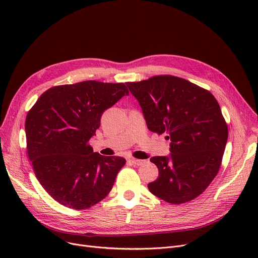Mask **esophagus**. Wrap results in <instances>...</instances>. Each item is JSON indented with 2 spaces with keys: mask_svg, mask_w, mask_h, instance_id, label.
I'll return each instance as SVG.
<instances>
[{
  "mask_svg": "<svg viewBox=\"0 0 258 258\" xmlns=\"http://www.w3.org/2000/svg\"><path fill=\"white\" fill-rule=\"evenodd\" d=\"M130 161L135 165H142V164H144L145 162H146L145 160H139V159H135V158L130 159Z\"/></svg>",
  "mask_w": 258,
  "mask_h": 258,
  "instance_id": "esophagus-1",
  "label": "esophagus"
}]
</instances>
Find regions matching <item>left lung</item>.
Wrapping results in <instances>:
<instances>
[{"mask_svg":"<svg viewBox=\"0 0 258 258\" xmlns=\"http://www.w3.org/2000/svg\"><path fill=\"white\" fill-rule=\"evenodd\" d=\"M139 101L147 128L170 139L169 157H153L159 177L150 191L170 204L198 198L218 174L228 125L213 95L184 78L156 75L126 83Z\"/></svg>","mask_w":258,"mask_h":258,"instance_id":"1","label":"left lung"}]
</instances>
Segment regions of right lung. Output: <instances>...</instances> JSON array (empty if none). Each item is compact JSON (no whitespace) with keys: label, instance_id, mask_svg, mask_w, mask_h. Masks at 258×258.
I'll return each mask as SVG.
<instances>
[{"label":"right lung","instance_id":"obj_1","mask_svg":"<svg viewBox=\"0 0 258 258\" xmlns=\"http://www.w3.org/2000/svg\"><path fill=\"white\" fill-rule=\"evenodd\" d=\"M128 95L124 84L81 81L40 95L26 117L27 154L35 177L60 205L88 209L102 201L125 159L94 153L89 141L106 108Z\"/></svg>","mask_w":258,"mask_h":258}]
</instances>
